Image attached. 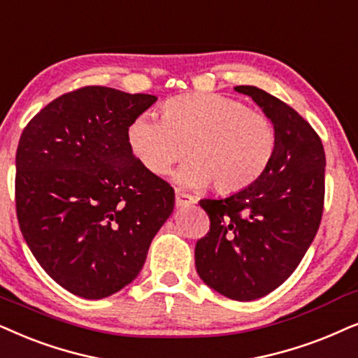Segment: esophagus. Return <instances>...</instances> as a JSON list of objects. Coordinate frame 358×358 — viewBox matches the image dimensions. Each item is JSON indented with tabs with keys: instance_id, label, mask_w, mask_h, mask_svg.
<instances>
[{
	"instance_id": "34e87169",
	"label": "esophagus",
	"mask_w": 358,
	"mask_h": 358,
	"mask_svg": "<svg viewBox=\"0 0 358 358\" xmlns=\"http://www.w3.org/2000/svg\"><path fill=\"white\" fill-rule=\"evenodd\" d=\"M190 203H196V197L190 196V194L182 192V190L176 189V206L184 207V206H190Z\"/></svg>"
}]
</instances>
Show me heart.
I'll list each match as a JSON object with an SVG mask.
<instances>
[{"label": "heart", "instance_id": "obj_1", "mask_svg": "<svg viewBox=\"0 0 358 358\" xmlns=\"http://www.w3.org/2000/svg\"><path fill=\"white\" fill-rule=\"evenodd\" d=\"M129 151L155 176L174 174L185 187H213L222 194L248 187L266 171L276 151V129L266 115L222 94H187L162 103L161 118L141 113L127 128Z\"/></svg>", "mask_w": 358, "mask_h": 358}]
</instances>
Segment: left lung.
<instances>
[{
	"label": "left lung",
	"mask_w": 358,
	"mask_h": 358,
	"mask_svg": "<svg viewBox=\"0 0 358 358\" xmlns=\"http://www.w3.org/2000/svg\"><path fill=\"white\" fill-rule=\"evenodd\" d=\"M276 129V151L252 185L199 203L210 230L196 245L201 280L235 301L281 286L308 252L324 208L326 155L321 138L296 110L258 87L238 85Z\"/></svg>",
	"instance_id": "obj_1"
}]
</instances>
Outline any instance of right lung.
<instances>
[{"instance_id":"obj_1","label":"right lung","mask_w":358,"mask_h":358,"mask_svg":"<svg viewBox=\"0 0 358 358\" xmlns=\"http://www.w3.org/2000/svg\"><path fill=\"white\" fill-rule=\"evenodd\" d=\"M157 100L108 87L60 95L27 123L16 151V213L44 271L101 299L139 275L174 189L139 164L127 128Z\"/></svg>"}]
</instances>
